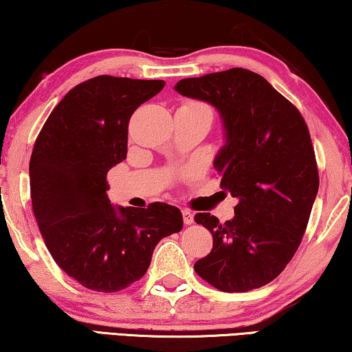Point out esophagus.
<instances>
[{
	"instance_id": "1",
	"label": "esophagus",
	"mask_w": 352,
	"mask_h": 352,
	"mask_svg": "<svg viewBox=\"0 0 352 352\" xmlns=\"http://www.w3.org/2000/svg\"><path fill=\"white\" fill-rule=\"evenodd\" d=\"M182 219L186 225H192L193 223V214L188 209H182Z\"/></svg>"
}]
</instances>
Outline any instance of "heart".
<instances>
[{
	"instance_id": "obj_1",
	"label": "heart",
	"mask_w": 352,
	"mask_h": 352,
	"mask_svg": "<svg viewBox=\"0 0 352 352\" xmlns=\"http://www.w3.org/2000/svg\"><path fill=\"white\" fill-rule=\"evenodd\" d=\"M181 108H190V110H204V111H209V108L204 105V104H199V102H186ZM210 113V111H209Z\"/></svg>"
}]
</instances>
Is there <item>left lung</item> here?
<instances>
[{"label":"left lung","mask_w":352,"mask_h":352,"mask_svg":"<svg viewBox=\"0 0 352 352\" xmlns=\"http://www.w3.org/2000/svg\"><path fill=\"white\" fill-rule=\"evenodd\" d=\"M177 93L217 108L225 146L214 160L220 187L236 197L225 223L208 212L195 221L212 232V250L195 272L225 293H245L282 274L300 245L320 175L300 111L248 69L184 78Z\"/></svg>","instance_id":"8db88e82"}]
</instances>
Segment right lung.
I'll use <instances>...</instances> for the list:
<instances>
[{"instance_id": "obj_1", "label": "right lung", "mask_w": 352, "mask_h": 352, "mask_svg": "<svg viewBox=\"0 0 352 352\" xmlns=\"http://www.w3.org/2000/svg\"><path fill=\"white\" fill-rule=\"evenodd\" d=\"M164 80L99 75L53 108L30 160L32 212L56 264L99 293L143 277L160 239L181 231V210L166 203L111 206L107 173L127 155L129 121L164 89Z\"/></svg>"}]
</instances>
